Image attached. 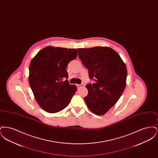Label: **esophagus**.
I'll return each mask as SVG.
<instances>
[{"label": "esophagus", "instance_id": "34e87169", "mask_svg": "<svg viewBox=\"0 0 158 158\" xmlns=\"http://www.w3.org/2000/svg\"><path fill=\"white\" fill-rule=\"evenodd\" d=\"M77 88H83V87H84V86H85V85H84L83 83H82V84L77 85Z\"/></svg>", "mask_w": 158, "mask_h": 158}]
</instances>
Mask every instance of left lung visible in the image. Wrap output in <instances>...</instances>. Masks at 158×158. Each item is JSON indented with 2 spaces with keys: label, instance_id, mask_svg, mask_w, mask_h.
I'll use <instances>...</instances> for the list:
<instances>
[{
  "label": "left lung",
  "instance_id": "1",
  "mask_svg": "<svg viewBox=\"0 0 158 158\" xmlns=\"http://www.w3.org/2000/svg\"><path fill=\"white\" fill-rule=\"evenodd\" d=\"M83 64L88 69L90 79L88 84V94L84 98L92 113L103 115L120 98L125 89L127 68L119 54L108 47L77 48Z\"/></svg>",
  "mask_w": 158,
  "mask_h": 158
}]
</instances>
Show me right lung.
Here are the masks:
<instances>
[{"label":"right lung","instance_id":"right-lung-1","mask_svg":"<svg viewBox=\"0 0 158 158\" xmlns=\"http://www.w3.org/2000/svg\"><path fill=\"white\" fill-rule=\"evenodd\" d=\"M77 56L75 48L48 46L31 60L29 83L40 106L49 113H58L70 102L77 90L70 85L66 68Z\"/></svg>","mask_w":158,"mask_h":158}]
</instances>
